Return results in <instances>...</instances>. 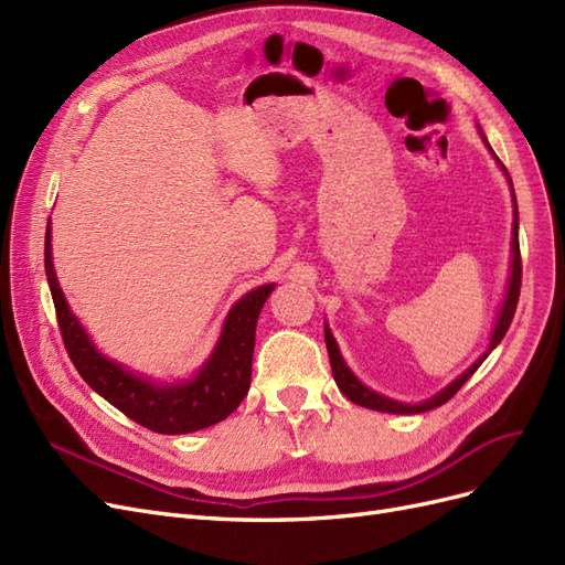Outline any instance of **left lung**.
<instances>
[{"mask_svg": "<svg viewBox=\"0 0 565 565\" xmlns=\"http://www.w3.org/2000/svg\"><path fill=\"white\" fill-rule=\"evenodd\" d=\"M483 141H486V136H483ZM486 146L490 148L488 141H486ZM490 152H492V148H490ZM492 156H494V152H492ZM494 160L500 162V158H494ZM500 167L504 169L502 162H500ZM504 174H507V169H504ZM507 179H509V174H507ZM509 183H511V179H509ZM511 195H514V188H511ZM521 270L523 268H521V247H519V207H516V195H514V237H511V278H509L504 303H502L500 316H498V324H494L492 337H490L488 351L481 358H478V361L465 374H459V377L452 384H448L446 388L438 391L434 398L424 401L419 405H409V403H398V401H391L386 396H380V393H374L363 382H358L355 374L344 363V358H341L339 347H337V341H334L330 328H328V324H324V344H328L330 365H332V374H334V382H337L339 391L344 393V396L349 401H353L355 405H363V407H370V409H380V413H393V415H417V413H426V409H434V407H438L443 403H448L455 396V393L461 386H465V382L471 377V374L478 367H481V363L486 361L488 353L504 339L509 324H511V320H514V313H516V303H519V295H521Z\"/></svg>", "mask_w": 565, "mask_h": 565, "instance_id": "8db88e82", "label": "left lung"}]
</instances>
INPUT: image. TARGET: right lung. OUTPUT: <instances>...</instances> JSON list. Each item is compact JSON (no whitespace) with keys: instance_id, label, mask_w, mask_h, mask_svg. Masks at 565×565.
<instances>
[{"instance_id":"add662e5","label":"right lung","mask_w":565,"mask_h":565,"mask_svg":"<svg viewBox=\"0 0 565 565\" xmlns=\"http://www.w3.org/2000/svg\"><path fill=\"white\" fill-rule=\"evenodd\" d=\"M44 268L54 297L58 328L67 355L98 396H104L119 413L156 434H191L226 419L243 403L252 382L254 332L268 295L276 285L252 289L237 301L218 337L210 361L200 367L191 382L156 384L136 377L122 365L100 355L77 318L67 309L54 264H51V226L46 224Z\"/></svg>"}]
</instances>
